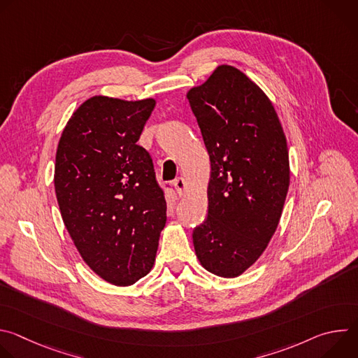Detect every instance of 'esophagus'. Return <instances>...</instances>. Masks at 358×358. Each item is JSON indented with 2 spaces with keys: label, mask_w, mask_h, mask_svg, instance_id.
I'll return each instance as SVG.
<instances>
[{
  "label": "esophagus",
  "mask_w": 358,
  "mask_h": 358,
  "mask_svg": "<svg viewBox=\"0 0 358 358\" xmlns=\"http://www.w3.org/2000/svg\"><path fill=\"white\" fill-rule=\"evenodd\" d=\"M174 187H176V191H177V194L181 196V195H184V192H185V187H187V184H185V181H184V178L182 177H178V178H176L174 180Z\"/></svg>",
  "instance_id": "1"
}]
</instances>
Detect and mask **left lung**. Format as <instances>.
I'll use <instances>...</instances> for the list:
<instances>
[{
    "label": "left lung",
    "instance_id": "obj_1",
    "mask_svg": "<svg viewBox=\"0 0 358 358\" xmlns=\"http://www.w3.org/2000/svg\"><path fill=\"white\" fill-rule=\"evenodd\" d=\"M187 99L211 162L208 214L194 228V248L208 272L235 278L278 228L289 188L286 138L271 100L234 66H218Z\"/></svg>",
    "mask_w": 358,
    "mask_h": 358
}]
</instances>
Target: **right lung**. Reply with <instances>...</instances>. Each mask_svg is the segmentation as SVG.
I'll return each mask as SVG.
<instances>
[{"mask_svg":"<svg viewBox=\"0 0 358 358\" xmlns=\"http://www.w3.org/2000/svg\"><path fill=\"white\" fill-rule=\"evenodd\" d=\"M156 101L94 96L73 113L58 144L55 192L83 261L101 279L129 286L156 259L167 220L164 187L137 144Z\"/></svg>","mask_w":358,"mask_h":358,"instance_id":"add662e5","label":"right lung"}]
</instances>
